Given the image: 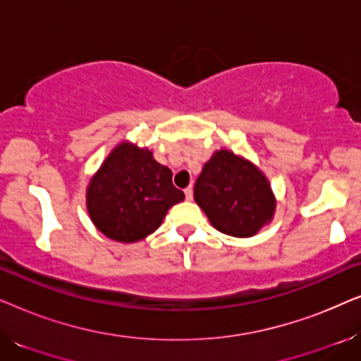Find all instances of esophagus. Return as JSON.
<instances>
[{"label": "esophagus", "instance_id": "1", "mask_svg": "<svg viewBox=\"0 0 361 361\" xmlns=\"http://www.w3.org/2000/svg\"><path fill=\"white\" fill-rule=\"evenodd\" d=\"M184 194H185V199H187V200L194 199V189H192V185L187 187V189L184 190Z\"/></svg>", "mask_w": 361, "mask_h": 361}]
</instances>
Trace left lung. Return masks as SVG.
I'll return each instance as SVG.
<instances>
[{
  "label": "left lung",
  "mask_w": 361,
  "mask_h": 361,
  "mask_svg": "<svg viewBox=\"0 0 361 361\" xmlns=\"http://www.w3.org/2000/svg\"><path fill=\"white\" fill-rule=\"evenodd\" d=\"M197 205L225 235L248 238L273 219L276 202L261 171L233 152L216 151L197 177Z\"/></svg>",
  "instance_id": "obj_1"
}]
</instances>
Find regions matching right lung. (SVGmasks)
Listing matches in <instances>:
<instances>
[{
	"label": "right lung",
	"instance_id": "add662e5",
	"mask_svg": "<svg viewBox=\"0 0 361 361\" xmlns=\"http://www.w3.org/2000/svg\"><path fill=\"white\" fill-rule=\"evenodd\" d=\"M184 200L172 184L169 167L147 149L116 146L93 176L87 189V209L108 238L133 243L146 238L162 224L167 210Z\"/></svg>",
	"mask_w": 361,
	"mask_h": 361
}]
</instances>
